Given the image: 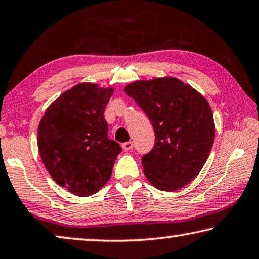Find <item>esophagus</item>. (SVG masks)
Segmentation results:
<instances>
[{"mask_svg": "<svg viewBox=\"0 0 259 259\" xmlns=\"http://www.w3.org/2000/svg\"><path fill=\"white\" fill-rule=\"evenodd\" d=\"M122 149L125 150V152H128V150H131L133 148V142L132 141H128V142H125L122 143Z\"/></svg>", "mask_w": 259, "mask_h": 259, "instance_id": "obj_1", "label": "esophagus"}]
</instances>
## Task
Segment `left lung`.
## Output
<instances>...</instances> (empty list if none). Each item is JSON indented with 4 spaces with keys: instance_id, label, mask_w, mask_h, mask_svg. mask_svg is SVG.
<instances>
[{
    "instance_id": "left-lung-1",
    "label": "left lung",
    "mask_w": 259,
    "mask_h": 259,
    "mask_svg": "<svg viewBox=\"0 0 259 259\" xmlns=\"http://www.w3.org/2000/svg\"><path fill=\"white\" fill-rule=\"evenodd\" d=\"M155 132L154 148L142 156L147 180L162 191H176L197 177L215 137L206 98L175 77L137 81L125 88Z\"/></svg>"
}]
</instances>
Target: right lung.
<instances>
[{
    "label": "right lung",
    "instance_id": "obj_1",
    "mask_svg": "<svg viewBox=\"0 0 259 259\" xmlns=\"http://www.w3.org/2000/svg\"><path fill=\"white\" fill-rule=\"evenodd\" d=\"M113 88L79 83L47 107L38 127V150L52 178L78 197L98 192L121 147L107 138L105 106Z\"/></svg>",
    "mask_w": 259,
    "mask_h": 259
}]
</instances>
